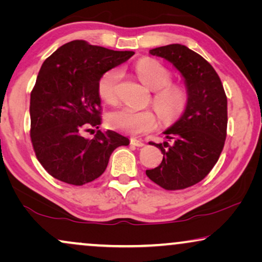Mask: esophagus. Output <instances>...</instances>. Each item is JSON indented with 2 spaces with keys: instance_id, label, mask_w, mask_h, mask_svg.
<instances>
[{
  "instance_id": "1",
  "label": "esophagus",
  "mask_w": 262,
  "mask_h": 262,
  "mask_svg": "<svg viewBox=\"0 0 262 262\" xmlns=\"http://www.w3.org/2000/svg\"><path fill=\"white\" fill-rule=\"evenodd\" d=\"M130 144L134 145V146H138V148H141V146H144V142L139 141V139L132 138L131 141H130Z\"/></svg>"
}]
</instances>
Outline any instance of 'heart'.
Segmentation results:
<instances>
[{
    "label": "heart",
    "instance_id": "obj_1",
    "mask_svg": "<svg viewBox=\"0 0 262 262\" xmlns=\"http://www.w3.org/2000/svg\"><path fill=\"white\" fill-rule=\"evenodd\" d=\"M135 70L143 83L154 91L151 102L161 119L171 123L181 117L187 107L188 92L182 84L171 82V71L152 58L139 59L136 63ZM121 76V70L113 68L100 77L98 93L101 100L107 103L117 102ZM106 121L110 127L128 135L150 132L157 125L156 113L152 110L139 111L131 107H121L112 111L107 114Z\"/></svg>",
    "mask_w": 262,
    "mask_h": 262
}]
</instances>
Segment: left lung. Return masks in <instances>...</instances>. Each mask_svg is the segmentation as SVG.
I'll use <instances>...</instances> for the list:
<instances>
[{"instance_id": "obj_1", "label": "left lung", "mask_w": 262, "mask_h": 262, "mask_svg": "<svg viewBox=\"0 0 262 262\" xmlns=\"http://www.w3.org/2000/svg\"><path fill=\"white\" fill-rule=\"evenodd\" d=\"M150 53L169 60L180 71L188 103L180 119L164 131L168 142H151L161 149L163 160L145 173L167 191L184 189L202 181L220 159L227 138V95L212 66L185 45L161 46Z\"/></svg>"}]
</instances>
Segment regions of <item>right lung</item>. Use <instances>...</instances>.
<instances>
[{"instance_id": "add662e5", "label": "right lung", "mask_w": 262, "mask_h": 262, "mask_svg": "<svg viewBox=\"0 0 262 262\" xmlns=\"http://www.w3.org/2000/svg\"><path fill=\"white\" fill-rule=\"evenodd\" d=\"M134 55L73 40L42 63L31 92L30 135L35 156L51 177L88 184L106 170L114 149L128 145V138L111 130H98L93 139L82 134L101 124L100 77Z\"/></svg>"}]
</instances>
